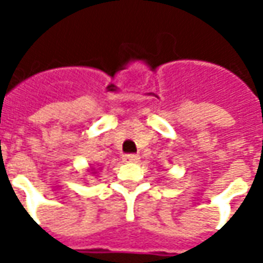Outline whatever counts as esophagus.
I'll use <instances>...</instances> for the list:
<instances>
[{"label":"esophagus","instance_id":"esophagus-1","mask_svg":"<svg viewBox=\"0 0 263 263\" xmlns=\"http://www.w3.org/2000/svg\"><path fill=\"white\" fill-rule=\"evenodd\" d=\"M124 160H125V162H128V163H135V162H138V160H139V156H138V155H134V154L125 155V156H124Z\"/></svg>","mask_w":263,"mask_h":263}]
</instances>
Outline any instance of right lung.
<instances>
[{"instance_id":"right-lung-1","label":"right lung","mask_w":263,"mask_h":263,"mask_svg":"<svg viewBox=\"0 0 263 263\" xmlns=\"http://www.w3.org/2000/svg\"><path fill=\"white\" fill-rule=\"evenodd\" d=\"M97 171H100V169H96V167H90V169H88L90 175H97Z\"/></svg>"}]
</instances>
